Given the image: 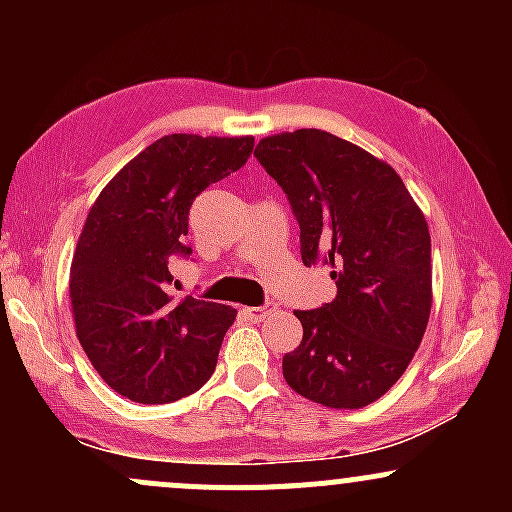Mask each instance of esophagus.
<instances>
[{"instance_id": "34e87169", "label": "esophagus", "mask_w": 512, "mask_h": 512, "mask_svg": "<svg viewBox=\"0 0 512 512\" xmlns=\"http://www.w3.org/2000/svg\"><path fill=\"white\" fill-rule=\"evenodd\" d=\"M274 310H276L274 303H264V305H257V308H243V315L248 317L250 322H262V320H267Z\"/></svg>"}]
</instances>
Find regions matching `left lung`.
<instances>
[{"label": "left lung", "mask_w": 512, "mask_h": 512, "mask_svg": "<svg viewBox=\"0 0 512 512\" xmlns=\"http://www.w3.org/2000/svg\"><path fill=\"white\" fill-rule=\"evenodd\" d=\"M260 166L289 199L305 267H332L337 296L296 310L303 342L284 356L298 395L361 409L402 378L431 315V236L387 163L325 129L262 139Z\"/></svg>", "instance_id": "1"}]
</instances>
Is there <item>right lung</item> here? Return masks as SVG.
Wrapping results in <instances>:
<instances>
[{
    "label": "right lung",
    "mask_w": 512,
    "mask_h": 512,
    "mask_svg": "<svg viewBox=\"0 0 512 512\" xmlns=\"http://www.w3.org/2000/svg\"><path fill=\"white\" fill-rule=\"evenodd\" d=\"M252 146V137L168 134L132 158L88 211L69 276L76 334L105 383L132 402H175L214 373L236 310L175 301L170 264L190 260L192 202L243 168Z\"/></svg>",
    "instance_id": "right-lung-1"
}]
</instances>
